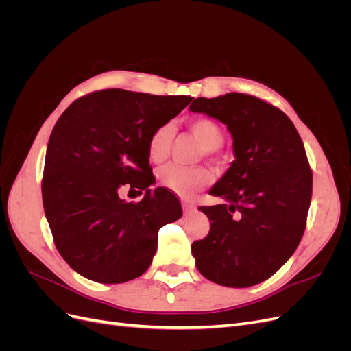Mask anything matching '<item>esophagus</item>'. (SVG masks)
I'll return each mask as SVG.
<instances>
[{"label": "esophagus", "mask_w": 351, "mask_h": 351, "mask_svg": "<svg viewBox=\"0 0 351 351\" xmlns=\"http://www.w3.org/2000/svg\"><path fill=\"white\" fill-rule=\"evenodd\" d=\"M183 210H184V214H189V212H192L193 209H195V205L192 204V202H189V200H183Z\"/></svg>", "instance_id": "obj_1"}]
</instances>
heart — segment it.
<instances>
[{
    "label": "heart",
    "mask_w": 351,
    "mask_h": 351,
    "mask_svg": "<svg viewBox=\"0 0 351 351\" xmlns=\"http://www.w3.org/2000/svg\"><path fill=\"white\" fill-rule=\"evenodd\" d=\"M190 130L197 137L206 151H217L224 142V133L219 125L208 119H196L190 121ZM174 137V125L164 123L158 125L147 139V156L152 162H162L169 152ZM158 182L169 192L178 196H190L209 182V174L204 168H190L169 164L159 169Z\"/></svg>",
    "instance_id": "b5f03b06"
}]
</instances>
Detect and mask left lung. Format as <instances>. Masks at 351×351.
Masks as SVG:
<instances>
[{"mask_svg":"<svg viewBox=\"0 0 351 351\" xmlns=\"http://www.w3.org/2000/svg\"><path fill=\"white\" fill-rule=\"evenodd\" d=\"M189 110L227 125L234 161L200 206L209 234L192 244L196 268L209 281L250 287L277 272L299 246L312 197V171L294 124L252 95L196 98Z\"/></svg>","mask_w":351,"mask_h":351,"instance_id":"1","label":"left lung"}]
</instances>
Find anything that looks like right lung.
<instances>
[{"label":"right lung","instance_id":"obj_1","mask_svg":"<svg viewBox=\"0 0 351 351\" xmlns=\"http://www.w3.org/2000/svg\"><path fill=\"white\" fill-rule=\"evenodd\" d=\"M192 99L107 89L74 101L58 119L42 200L60 254L82 277L102 284L141 277L155 256L159 228L182 218L171 192L149 189L147 139ZM123 186L145 196L125 202Z\"/></svg>","mask_w":351,"mask_h":351}]
</instances>
